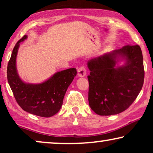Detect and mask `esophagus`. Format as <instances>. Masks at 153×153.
<instances>
[{
	"label": "esophagus",
	"mask_w": 153,
	"mask_h": 153,
	"mask_svg": "<svg viewBox=\"0 0 153 153\" xmlns=\"http://www.w3.org/2000/svg\"><path fill=\"white\" fill-rule=\"evenodd\" d=\"M78 72V76L79 77H83L86 75V69L84 66H81L77 70Z\"/></svg>",
	"instance_id": "esophagus-1"
}]
</instances>
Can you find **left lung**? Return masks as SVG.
Here are the masks:
<instances>
[{
	"instance_id": "obj_1",
	"label": "left lung",
	"mask_w": 153,
	"mask_h": 153,
	"mask_svg": "<svg viewBox=\"0 0 153 153\" xmlns=\"http://www.w3.org/2000/svg\"><path fill=\"white\" fill-rule=\"evenodd\" d=\"M123 62L122 65L119 64ZM91 71L89 106L100 116L124 111L133 103L143 87V59L139 45H127L92 58L87 62Z\"/></svg>"
}]
</instances>
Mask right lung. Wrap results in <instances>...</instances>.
<instances>
[{
    "label": "right lung",
    "mask_w": 153,
    "mask_h": 153,
    "mask_svg": "<svg viewBox=\"0 0 153 153\" xmlns=\"http://www.w3.org/2000/svg\"><path fill=\"white\" fill-rule=\"evenodd\" d=\"M28 38L24 35L12 51L7 70V81L16 101L25 111L35 116H53L62 105L67 89L76 75V68L58 72L39 83H26L20 78L16 68V56L20 43Z\"/></svg>",
    "instance_id": "right-lung-1"
}]
</instances>
